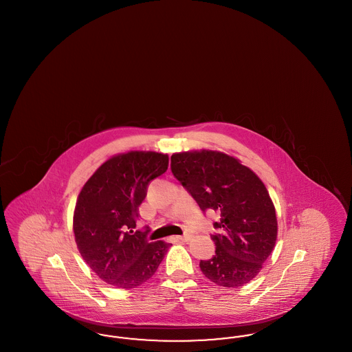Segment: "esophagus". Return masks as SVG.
<instances>
[{"instance_id":"esophagus-1","label":"esophagus","mask_w":352,"mask_h":352,"mask_svg":"<svg viewBox=\"0 0 352 352\" xmlns=\"http://www.w3.org/2000/svg\"><path fill=\"white\" fill-rule=\"evenodd\" d=\"M191 237H192V236L190 234H182V236H178V239H179V240H182V241H188Z\"/></svg>"}]
</instances>
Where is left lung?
Returning <instances> with one entry per match:
<instances>
[{
	"instance_id": "8db88e82",
	"label": "left lung",
	"mask_w": 352,
	"mask_h": 352,
	"mask_svg": "<svg viewBox=\"0 0 352 352\" xmlns=\"http://www.w3.org/2000/svg\"><path fill=\"white\" fill-rule=\"evenodd\" d=\"M171 173L203 212L214 210L220 215L211 234L215 254L199 263L203 274L224 287L250 283L277 239L276 210L267 187L251 168L221 151L175 153Z\"/></svg>"
}]
</instances>
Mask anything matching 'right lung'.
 <instances>
[{
  "label": "right lung",
  "mask_w": 352,
  "mask_h": 352,
  "mask_svg": "<svg viewBox=\"0 0 352 352\" xmlns=\"http://www.w3.org/2000/svg\"><path fill=\"white\" fill-rule=\"evenodd\" d=\"M168 166V154L129 151L104 162L85 182L74 212L76 245L102 281L121 289L146 283L171 244L133 231L151 181Z\"/></svg>",
  "instance_id": "obj_1"
}]
</instances>
